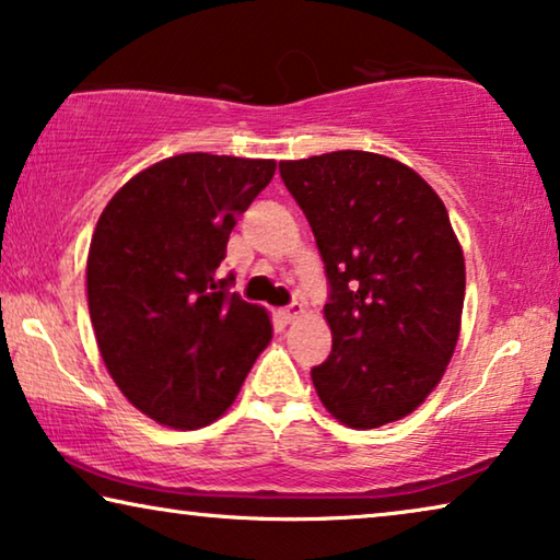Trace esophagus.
Here are the masks:
<instances>
[{"instance_id":"obj_1","label":"esophagus","mask_w":560,"mask_h":560,"mask_svg":"<svg viewBox=\"0 0 560 560\" xmlns=\"http://www.w3.org/2000/svg\"><path fill=\"white\" fill-rule=\"evenodd\" d=\"M302 314H304V306L299 304V302H291L287 308H281V312H279V316H281V319L287 322V324L299 319V316H302Z\"/></svg>"}]
</instances>
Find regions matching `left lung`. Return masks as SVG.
I'll return each instance as SVG.
<instances>
[{
    "mask_svg": "<svg viewBox=\"0 0 560 560\" xmlns=\"http://www.w3.org/2000/svg\"><path fill=\"white\" fill-rule=\"evenodd\" d=\"M279 173L329 281L316 395L347 428L402 420L438 387L460 334L465 258L445 203L412 168L364 150L281 161Z\"/></svg>",
    "mask_w": 560,
    "mask_h": 560,
    "instance_id": "1",
    "label": "left lung"
}]
</instances>
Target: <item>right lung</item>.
Returning a JSON list of instances; mask_svg holds the SVG:
<instances>
[{"mask_svg": "<svg viewBox=\"0 0 560 560\" xmlns=\"http://www.w3.org/2000/svg\"><path fill=\"white\" fill-rule=\"evenodd\" d=\"M273 161L183 153L110 198L88 256V306L103 362L155 422L196 430L236 399L271 341L261 306L231 294L219 266Z\"/></svg>", "mask_w": 560, "mask_h": 560, "instance_id": "obj_1", "label": "right lung"}]
</instances>
